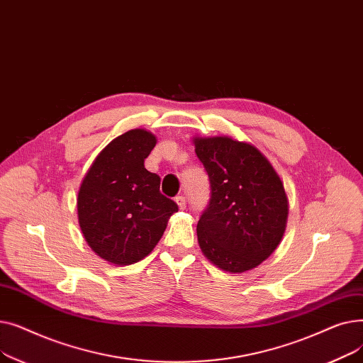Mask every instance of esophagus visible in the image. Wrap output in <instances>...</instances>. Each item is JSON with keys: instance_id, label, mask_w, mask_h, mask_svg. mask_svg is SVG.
<instances>
[{"instance_id": "1", "label": "esophagus", "mask_w": 363, "mask_h": 363, "mask_svg": "<svg viewBox=\"0 0 363 363\" xmlns=\"http://www.w3.org/2000/svg\"><path fill=\"white\" fill-rule=\"evenodd\" d=\"M175 201H177L178 207H179V208H182V211H184V208L186 207V200H185V197H184V196H178V197H175Z\"/></svg>"}]
</instances>
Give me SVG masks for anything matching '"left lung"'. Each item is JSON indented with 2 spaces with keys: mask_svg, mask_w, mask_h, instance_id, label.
<instances>
[{
  "mask_svg": "<svg viewBox=\"0 0 363 363\" xmlns=\"http://www.w3.org/2000/svg\"><path fill=\"white\" fill-rule=\"evenodd\" d=\"M194 145L211 181V201L197 223L200 249L226 272L250 271L275 252L285 233L282 181L249 143L196 137Z\"/></svg>",
  "mask_w": 363,
  "mask_h": 363,
  "instance_id": "obj_1",
  "label": "left lung"
}]
</instances>
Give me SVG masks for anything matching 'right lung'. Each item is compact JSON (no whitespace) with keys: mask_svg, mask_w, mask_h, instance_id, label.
<instances>
[{"mask_svg":"<svg viewBox=\"0 0 363 363\" xmlns=\"http://www.w3.org/2000/svg\"><path fill=\"white\" fill-rule=\"evenodd\" d=\"M145 129H130L95 157L78 193L85 241L113 264L143 260L162 238L178 204L160 193V177L144 167L156 145Z\"/></svg>","mask_w":363,"mask_h":363,"instance_id":"1","label":"right lung"}]
</instances>
